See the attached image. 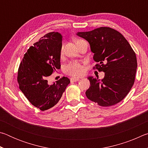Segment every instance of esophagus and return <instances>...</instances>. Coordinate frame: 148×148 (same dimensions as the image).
Returning a JSON list of instances; mask_svg holds the SVG:
<instances>
[{"mask_svg":"<svg viewBox=\"0 0 148 148\" xmlns=\"http://www.w3.org/2000/svg\"><path fill=\"white\" fill-rule=\"evenodd\" d=\"M78 80H79V78H78V77H71V82H76L78 81Z\"/></svg>","mask_w":148,"mask_h":148,"instance_id":"34e87169","label":"esophagus"}]
</instances>
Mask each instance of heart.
<instances>
[{
  "mask_svg": "<svg viewBox=\"0 0 148 148\" xmlns=\"http://www.w3.org/2000/svg\"><path fill=\"white\" fill-rule=\"evenodd\" d=\"M82 39H76L75 40L76 45L82 41ZM62 53V47L61 49V53ZM63 71L65 74L70 75V76L78 77L82 76L84 72V68L82 62L78 61H72L69 62L68 64H65L63 68Z\"/></svg>",
  "mask_w": 148,
  "mask_h": 148,
  "instance_id": "b5f03b06",
  "label": "heart"
}]
</instances>
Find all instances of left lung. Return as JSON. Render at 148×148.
I'll list each match as a JSON object with an SVG mask.
<instances>
[{
	"instance_id": "1",
	"label": "left lung",
	"mask_w": 148,
	"mask_h": 148,
	"mask_svg": "<svg viewBox=\"0 0 148 148\" xmlns=\"http://www.w3.org/2000/svg\"><path fill=\"white\" fill-rule=\"evenodd\" d=\"M77 35L89 42L94 61L93 69L104 72L101 81L89 76L90 87L86 92L90 101L108 107L121 101L134 83L136 53L125 37L116 30L102 27Z\"/></svg>"
}]
</instances>
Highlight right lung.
<instances>
[{"mask_svg": "<svg viewBox=\"0 0 148 148\" xmlns=\"http://www.w3.org/2000/svg\"><path fill=\"white\" fill-rule=\"evenodd\" d=\"M61 34L49 32L29 47L19 64L17 72L19 89L28 101L41 111L58 103L70 84L66 77L51 85L47 84L50 75L61 68Z\"/></svg>", "mask_w": 148, "mask_h": 148, "instance_id": "1", "label": "right lung"}]
</instances>
